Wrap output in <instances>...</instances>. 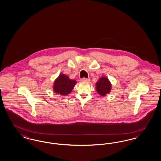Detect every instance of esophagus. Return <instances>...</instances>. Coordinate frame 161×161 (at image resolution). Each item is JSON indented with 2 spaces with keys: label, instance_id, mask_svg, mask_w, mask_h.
Instances as JSON below:
<instances>
[{
  "label": "esophagus",
  "instance_id": "1",
  "mask_svg": "<svg viewBox=\"0 0 161 161\" xmlns=\"http://www.w3.org/2000/svg\"><path fill=\"white\" fill-rule=\"evenodd\" d=\"M81 81H84V82H87V81H90V78H83L81 79Z\"/></svg>",
  "mask_w": 161,
  "mask_h": 161
}]
</instances>
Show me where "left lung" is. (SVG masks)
Masks as SVG:
<instances>
[{
  "label": "left lung",
  "mask_w": 161,
  "mask_h": 161,
  "mask_svg": "<svg viewBox=\"0 0 161 161\" xmlns=\"http://www.w3.org/2000/svg\"><path fill=\"white\" fill-rule=\"evenodd\" d=\"M96 90L100 95L104 97L111 91V83L107 77H101L96 83Z\"/></svg>",
  "instance_id": "obj_1"
}]
</instances>
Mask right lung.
<instances>
[{
	"label": "right lung",
	"instance_id": "right-lung-1",
	"mask_svg": "<svg viewBox=\"0 0 161 161\" xmlns=\"http://www.w3.org/2000/svg\"><path fill=\"white\" fill-rule=\"evenodd\" d=\"M76 81L70 79L68 76L61 74L54 81V91L61 95H67L72 92Z\"/></svg>",
	"mask_w": 161,
	"mask_h": 161
}]
</instances>
